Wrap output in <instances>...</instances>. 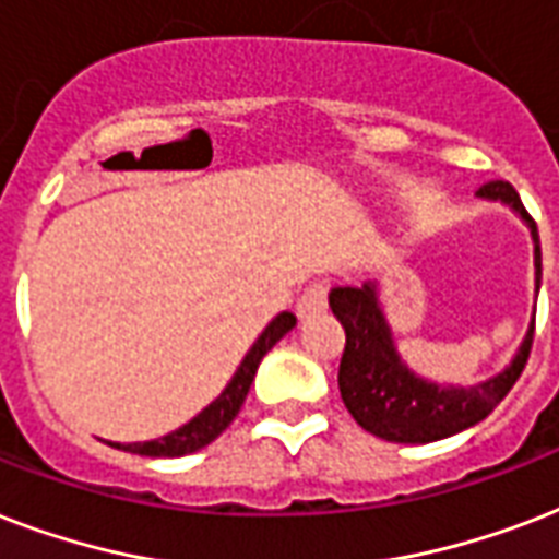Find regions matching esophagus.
Instances as JSON below:
<instances>
[{"mask_svg": "<svg viewBox=\"0 0 559 559\" xmlns=\"http://www.w3.org/2000/svg\"><path fill=\"white\" fill-rule=\"evenodd\" d=\"M324 307H328V284H310V287L301 293V298H298L296 305V313L301 316V319H310V316L322 313Z\"/></svg>", "mask_w": 559, "mask_h": 559, "instance_id": "obj_1", "label": "esophagus"}]
</instances>
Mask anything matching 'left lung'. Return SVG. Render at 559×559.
I'll use <instances>...</instances> for the list:
<instances>
[{"mask_svg":"<svg viewBox=\"0 0 559 559\" xmlns=\"http://www.w3.org/2000/svg\"><path fill=\"white\" fill-rule=\"evenodd\" d=\"M478 193L487 200L508 202L528 219L534 243H537L539 289L543 254H539L537 223L522 205L516 188L504 179H496L478 188ZM331 310L345 331V350L340 362L342 400L366 432L394 443L441 441L485 420L508 397L513 382L520 380L522 368L528 362L531 345H534V324H531L528 336L508 371L481 382L476 389H443V385L420 380L400 362L397 350L391 345L389 324L377 305L373 284L336 287L331 293Z\"/></svg>","mask_w":559,"mask_h":559,"instance_id":"obj_1","label":"left lung"}]
</instances>
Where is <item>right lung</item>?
Masks as SVG:
<instances>
[{
	"mask_svg": "<svg viewBox=\"0 0 559 559\" xmlns=\"http://www.w3.org/2000/svg\"><path fill=\"white\" fill-rule=\"evenodd\" d=\"M293 324H296V316L293 313L275 316L270 322V328L258 336L252 350L246 354L240 368H237L235 377H231V382L223 389V394H219L211 406L202 408L191 424L179 426L177 432L165 435V438H156V441L112 443V447H118V450L124 452H139V455H151V459H179V455L202 450L205 443L214 441V438L235 420L240 406H243L246 394H249V385H252L254 371L261 366V359L266 357V350H272V345H275L284 333L293 331Z\"/></svg>",
	"mask_w": 559,
	"mask_h": 559,
	"instance_id": "right-lung-1",
	"label": "right lung"
}]
</instances>
